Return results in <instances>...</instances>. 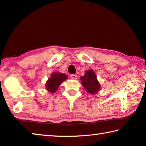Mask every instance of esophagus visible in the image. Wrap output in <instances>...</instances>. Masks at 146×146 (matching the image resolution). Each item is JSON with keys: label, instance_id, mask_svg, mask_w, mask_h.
I'll use <instances>...</instances> for the list:
<instances>
[{"label": "esophagus", "instance_id": "1", "mask_svg": "<svg viewBox=\"0 0 146 146\" xmlns=\"http://www.w3.org/2000/svg\"><path fill=\"white\" fill-rule=\"evenodd\" d=\"M71 78L72 79H74V80H75V79L77 78V75H75V74H72V75H71Z\"/></svg>", "mask_w": 146, "mask_h": 146}]
</instances>
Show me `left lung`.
I'll list each match as a JSON object with an SVG mask.
<instances>
[{"mask_svg": "<svg viewBox=\"0 0 146 146\" xmlns=\"http://www.w3.org/2000/svg\"><path fill=\"white\" fill-rule=\"evenodd\" d=\"M80 79L82 86L89 93L94 95L99 91L100 85L93 70H87L84 75L81 76Z\"/></svg>", "mask_w": 146, "mask_h": 146, "instance_id": "8db88e82", "label": "left lung"}]
</instances>
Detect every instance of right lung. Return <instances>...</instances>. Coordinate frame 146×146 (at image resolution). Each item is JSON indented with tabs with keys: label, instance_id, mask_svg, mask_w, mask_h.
<instances>
[{
	"label": "right lung",
	"instance_id": "1",
	"mask_svg": "<svg viewBox=\"0 0 146 146\" xmlns=\"http://www.w3.org/2000/svg\"><path fill=\"white\" fill-rule=\"evenodd\" d=\"M68 78V76L66 74L54 72L51 74V77L48 78L46 84V90L51 93H55L58 86H60L63 81Z\"/></svg>",
	"mask_w": 146,
	"mask_h": 146
}]
</instances>
